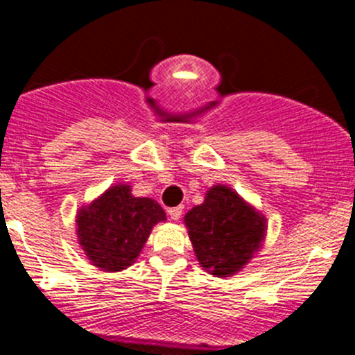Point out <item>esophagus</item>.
I'll return each mask as SVG.
<instances>
[{
	"instance_id": "obj_1",
	"label": "esophagus",
	"mask_w": 355,
	"mask_h": 355,
	"mask_svg": "<svg viewBox=\"0 0 355 355\" xmlns=\"http://www.w3.org/2000/svg\"><path fill=\"white\" fill-rule=\"evenodd\" d=\"M182 211H184V207H182V206H177V207H170V209H168V214H170V218H171V220H175V221H177L178 218L182 216Z\"/></svg>"
}]
</instances>
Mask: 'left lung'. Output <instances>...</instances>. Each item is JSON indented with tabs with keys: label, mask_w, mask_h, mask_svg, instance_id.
<instances>
[{
	"label": "left lung",
	"mask_w": 355,
	"mask_h": 355,
	"mask_svg": "<svg viewBox=\"0 0 355 355\" xmlns=\"http://www.w3.org/2000/svg\"><path fill=\"white\" fill-rule=\"evenodd\" d=\"M199 264L232 277L252 259L266 235V218L227 185H214L184 218Z\"/></svg>",
	"instance_id": "1"
}]
</instances>
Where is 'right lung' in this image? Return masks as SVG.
Instances as JSON below:
<instances>
[{
  "label": "right lung",
  "instance_id": "right-lung-1",
  "mask_svg": "<svg viewBox=\"0 0 355 355\" xmlns=\"http://www.w3.org/2000/svg\"><path fill=\"white\" fill-rule=\"evenodd\" d=\"M166 220L155 199L134 198L130 185H113L77 213L78 244L103 271L132 266L153 227Z\"/></svg>",
  "mask_w": 355,
  "mask_h": 355
}]
</instances>
